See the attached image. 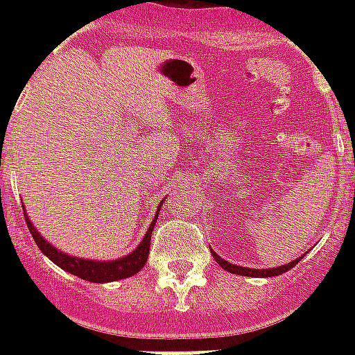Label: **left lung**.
<instances>
[{
  "mask_svg": "<svg viewBox=\"0 0 355 355\" xmlns=\"http://www.w3.org/2000/svg\"><path fill=\"white\" fill-rule=\"evenodd\" d=\"M211 254H214V258H216V261L219 265H221L223 269L228 270V272H232V275H241V276H254V278H267V276H278L282 275V272H287L289 269H293L295 265L300 261V258L295 259V261H291V263L287 265H282V267H275V269H247V267H239V265H234V263H228V261H225V259L221 258V256H217L214 250H211Z\"/></svg>",
  "mask_w": 355,
  "mask_h": 355,
  "instance_id": "obj_1",
  "label": "left lung"
}]
</instances>
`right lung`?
<instances>
[{"mask_svg": "<svg viewBox=\"0 0 355 355\" xmlns=\"http://www.w3.org/2000/svg\"><path fill=\"white\" fill-rule=\"evenodd\" d=\"M160 206H158V211H160ZM156 219H158V216L153 219L149 230H147L145 237L141 239V243L136 247V250H132L128 256L114 259V261H92V259L73 258V256H68V254L60 252V250H57L55 247H51L40 234L36 232V228L33 227V223L29 221V217L25 216V223H27V228H29L31 236H33L35 243L38 245V248L46 254L47 258L51 259L53 263H57L60 269H64L66 272H69V275L79 276L83 280L94 282V284L123 280V278L134 276L136 272L141 270V267H144L145 261H147V256H149L150 234H153Z\"/></svg>", "mask_w": 355, "mask_h": 355, "instance_id": "obj_1", "label": "right lung"}]
</instances>
